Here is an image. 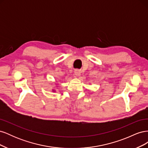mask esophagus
Masks as SVG:
<instances>
[{"label":"esophagus","instance_id":"34e87169","mask_svg":"<svg viewBox=\"0 0 148 148\" xmlns=\"http://www.w3.org/2000/svg\"><path fill=\"white\" fill-rule=\"evenodd\" d=\"M75 75L76 76H77V77H79V76L81 75V72L79 70H75Z\"/></svg>","mask_w":148,"mask_h":148}]
</instances>
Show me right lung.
I'll list each match as a JSON object with an SVG mask.
<instances>
[{"instance_id":"1","label":"right lung","mask_w":148,"mask_h":148,"mask_svg":"<svg viewBox=\"0 0 148 148\" xmlns=\"http://www.w3.org/2000/svg\"><path fill=\"white\" fill-rule=\"evenodd\" d=\"M52 91H53V92H56V89H52Z\"/></svg>"}]
</instances>
